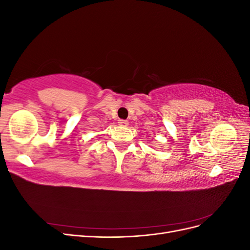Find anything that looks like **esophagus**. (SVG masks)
Instances as JSON below:
<instances>
[{
  "label": "esophagus",
  "mask_w": 250,
  "mask_h": 250,
  "mask_svg": "<svg viewBox=\"0 0 250 250\" xmlns=\"http://www.w3.org/2000/svg\"><path fill=\"white\" fill-rule=\"evenodd\" d=\"M128 121H126V120H120L119 121V125L120 126H123V127H127L128 126Z\"/></svg>",
  "instance_id": "1"
}]
</instances>
